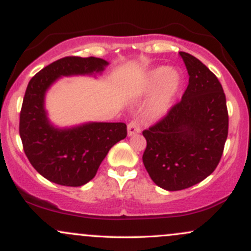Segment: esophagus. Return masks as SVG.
<instances>
[{"label": "esophagus", "mask_w": 251, "mask_h": 251, "mask_svg": "<svg viewBox=\"0 0 251 251\" xmlns=\"http://www.w3.org/2000/svg\"><path fill=\"white\" fill-rule=\"evenodd\" d=\"M142 131V126H140L139 120H132L131 123L127 125V134L128 135H134Z\"/></svg>", "instance_id": "esophagus-1"}]
</instances>
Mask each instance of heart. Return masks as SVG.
<instances>
[{"instance_id":"heart-1","label":"heart","mask_w":251,"mask_h":251,"mask_svg":"<svg viewBox=\"0 0 251 251\" xmlns=\"http://www.w3.org/2000/svg\"><path fill=\"white\" fill-rule=\"evenodd\" d=\"M180 85V75L169 67H157L150 71L142 83L144 94H151L155 92L150 101V113L155 118L168 113Z\"/></svg>"}]
</instances>
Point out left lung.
<instances>
[{"mask_svg": "<svg viewBox=\"0 0 251 251\" xmlns=\"http://www.w3.org/2000/svg\"><path fill=\"white\" fill-rule=\"evenodd\" d=\"M189 85L179 102L143 131V163L151 179L168 191L188 189L217 168L229 128L226 100L217 76L197 57L179 51Z\"/></svg>", "mask_w": 251, "mask_h": 251, "instance_id": "1", "label": "left lung"}]
</instances>
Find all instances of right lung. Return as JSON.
<instances>
[{
    "label": "right lung",
    "mask_w": 251,
    "mask_h": 251,
    "mask_svg": "<svg viewBox=\"0 0 251 251\" xmlns=\"http://www.w3.org/2000/svg\"><path fill=\"white\" fill-rule=\"evenodd\" d=\"M107 65L99 57L66 56L46 66L28 83L20 113V137L28 160L46 179L65 186L88 183L109 149L127 135L124 123L56 128L46 113V91L60 76L101 73Z\"/></svg>",
    "instance_id": "1"
}]
</instances>
